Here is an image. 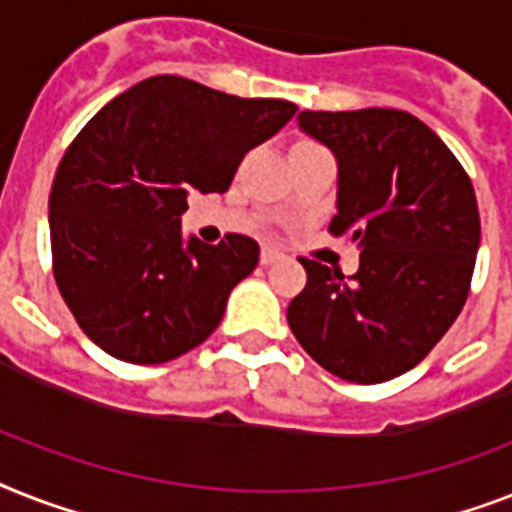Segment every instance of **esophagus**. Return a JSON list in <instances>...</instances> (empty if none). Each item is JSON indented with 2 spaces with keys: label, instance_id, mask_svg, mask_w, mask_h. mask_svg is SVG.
Instances as JSON below:
<instances>
[{
  "label": "esophagus",
  "instance_id": "obj_1",
  "mask_svg": "<svg viewBox=\"0 0 512 512\" xmlns=\"http://www.w3.org/2000/svg\"><path fill=\"white\" fill-rule=\"evenodd\" d=\"M278 257H281V252H278V249L263 247V252H260V263H263V265H273L278 260Z\"/></svg>",
  "mask_w": 512,
  "mask_h": 512
}]
</instances>
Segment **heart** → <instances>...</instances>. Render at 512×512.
Returning a JSON list of instances; mask_svg holds the SVG:
<instances>
[{
	"instance_id": "1",
	"label": "heart",
	"mask_w": 512,
	"mask_h": 512,
	"mask_svg": "<svg viewBox=\"0 0 512 512\" xmlns=\"http://www.w3.org/2000/svg\"><path fill=\"white\" fill-rule=\"evenodd\" d=\"M310 147H315V144H310V141H299L294 149H310Z\"/></svg>"
}]
</instances>
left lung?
Wrapping results in <instances>:
<instances>
[{"mask_svg":"<svg viewBox=\"0 0 512 512\" xmlns=\"http://www.w3.org/2000/svg\"><path fill=\"white\" fill-rule=\"evenodd\" d=\"M297 123L334 155L328 231L357 244L360 268L299 260L307 286L286 321L328 373L381 384L421 363L463 310L481 242L471 178L410 112L305 110Z\"/></svg>","mask_w":512,"mask_h":512,"instance_id":"left-lung-1","label":"left lung"}]
</instances>
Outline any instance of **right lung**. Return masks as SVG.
I'll list each match as a JSON object with an SVG mask.
<instances>
[{
	"mask_svg": "<svg viewBox=\"0 0 512 512\" xmlns=\"http://www.w3.org/2000/svg\"><path fill=\"white\" fill-rule=\"evenodd\" d=\"M294 112L286 99L155 76L83 126L54 173L49 236L57 289L91 342L157 365L213 334L260 247L242 234L210 247L181 231V215L191 194L226 191L242 157Z\"/></svg>",
	"mask_w": 512,
	"mask_h": 512,
	"instance_id": "obj_1",
	"label": "right lung"
}]
</instances>
